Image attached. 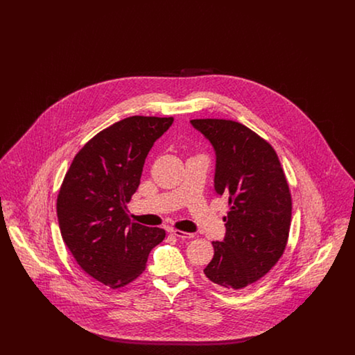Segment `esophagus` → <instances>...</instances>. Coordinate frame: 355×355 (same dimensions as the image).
Listing matches in <instances>:
<instances>
[{
	"instance_id": "1",
	"label": "esophagus",
	"mask_w": 355,
	"mask_h": 355,
	"mask_svg": "<svg viewBox=\"0 0 355 355\" xmlns=\"http://www.w3.org/2000/svg\"><path fill=\"white\" fill-rule=\"evenodd\" d=\"M173 234L175 236H178V238H182V239H190V238H193L194 234L193 233H187V232H181V230H177V229H171L170 230Z\"/></svg>"
}]
</instances>
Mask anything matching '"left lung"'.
I'll list each match as a JSON object with an SVG mask.
<instances>
[{"label":"left lung","instance_id":"left-lung-1","mask_svg":"<svg viewBox=\"0 0 355 355\" xmlns=\"http://www.w3.org/2000/svg\"><path fill=\"white\" fill-rule=\"evenodd\" d=\"M216 152L214 189L227 198L226 234L214 241V257L205 275L229 290L262 278L285 252L291 196L270 144L230 119H191Z\"/></svg>","mask_w":355,"mask_h":355}]
</instances>
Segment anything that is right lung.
I'll return each instance as SVG.
<instances>
[{
  "mask_svg": "<svg viewBox=\"0 0 355 355\" xmlns=\"http://www.w3.org/2000/svg\"><path fill=\"white\" fill-rule=\"evenodd\" d=\"M173 117L133 116L94 135L76 154L57 198L61 236L81 269L117 288L146 268L165 230L130 222L126 203L139 185L148 153Z\"/></svg>",
  "mask_w": 355,
  "mask_h": 355,
  "instance_id": "obj_1",
  "label": "right lung"
}]
</instances>
